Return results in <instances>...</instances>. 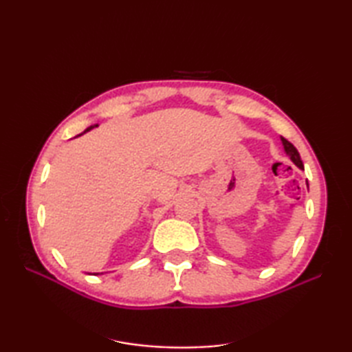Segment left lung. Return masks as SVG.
Masks as SVG:
<instances>
[{
    "instance_id": "obj_1",
    "label": "left lung",
    "mask_w": 352,
    "mask_h": 352,
    "mask_svg": "<svg viewBox=\"0 0 352 352\" xmlns=\"http://www.w3.org/2000/svg\"><path fill=\"white\" fill-rule=\"evenodd\" d=\"M281 144L284 146V151H286V154L290 157V160L294 162L300 169H304V164H302V160L300 157V153H298V149L284 138H281ZM307 188H309V183H307Z\"/></svg>"
}]
</instances>
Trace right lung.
<instances>
[{
  "label": "right lung",
  "instance_id": "1",
  "mask_svg": "<svg viewBox=\"0 0 352 352\" xmlns=\"http://www.w3.org/2000/svg\"><path fill=\"white\" fill-rule=\"evenodd\" d=\"M95 126H98V124H95V125H91V126H87V129L83 131V133H81V134H85V133H87V131H91L92 129H95ZM81 134H78V136H81ZM102 274V272H101ZM94 275H100L98 272H96V274H94Z\"/></svg>",
  "mask_w": 352,
  "mask_h": 352
}]
</instances>
